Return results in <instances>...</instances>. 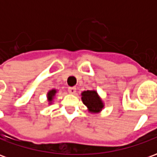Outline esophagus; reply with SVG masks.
Wrapping results in <instances>:
<instances>
[{
  "label": "esophagus",
  "instance_id": "1",
  "mask_svg": "<svg viewBox=\"0 0 157 157\" xmlns=\"http://www.w3.org/2000/svg\"><path fill=\"white\" fill-rule=\"evenodd\" d=\"M68 92L71 94H75V92H76V88L75 86H70V87H68Z\"/></svg>",
  "mask_w": 157,
  "mask_h": 157
}]
</instances>
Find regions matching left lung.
Returning a JSON list of instances; mask_svg holds the SVG:
<instances>
[{
    "instance_id": "8db88e82",
    "label": "left lung",
    "mask_w": 157,
    "mask_h": 157,
    "mask_svg": "<svg viewBox=\"0 0 157 157\" xmlns=\"http://www.w3.org/2000/svg\"><path fill=\"white\" fill-rule=\"evenodd\" d=\"M82 102L89 110L92 113H98L101 111L103 107L101 99L99 98L98 93L95 91H86L82 92Z\"/></svg>"
}]
</instances>
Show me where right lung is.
Returning <instances> with one entry per match:
<instances>
[{"label":"right lung","instance_id":"obj_1","mask_svg":"<svg viewBox=\"0 0 157 157\" xmlns=\"http://www.w3.org/2000/svg\"><path fill=\"white\" fill-rule=\"evenodd\" d=\"M55 92H56V91H55V90H52V91H49V92L48 93V101H49V102H50V101H52L53 97L55 96Z\"/></svg>","mask_w":157,"mask_h":157}]
</instances>
